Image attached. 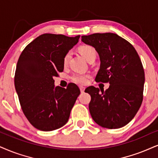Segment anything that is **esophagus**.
Masks as SVG:
<instances>
[{
    "instance_id": "1",
    "label": "esophagus",
    "mask_w": 158,
    "mask_h": 158,
    "mask_svg": "<svg viewBox=\"0 0 158 158\" xmlns=\"http://www.w3.org/2000/svg\"><path fill=\"white\" fill-rule=\"evenodd\" d=\"M79 88H80V89H81V92H83V91H84V90H85V87H83V86H80Z\"/></svg>"
}]
</instances>
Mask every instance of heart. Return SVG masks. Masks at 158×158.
Returning <instances> with one entry per match:
<instances>
[{
  "label": "heart",
  "mask_w": 158,
  "mask_h": 158,
  "mask_svg": "<svg viewBox=\"0 0 158 158\" xmlns=\"http://www.w3.org/2000/svg\"><path fill=\"white\" fill-rule=\"evenodd\" d=\"M79 52H81V55L84 57L88 61L91 60H95L97 57V50L93 46L89 45V44H85L79 48ZM71 58V52H67L64 56L63 59V64L64 66H67L69 64V61ZM90 78V75H86V74H79L75 73L72 75L71 80L76 83L78 84H86L88 83L89 80Z\"/></svg>",
  "instance_id": "heart-1"
}]
</instances>
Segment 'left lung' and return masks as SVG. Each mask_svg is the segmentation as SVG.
Masks as SVG:
<instances>
[{"instance_id":"left-lung-1","label":"left lung","mask_w":158,"mask_h":158,"mask_svg":"<svg viewBox=\"0 0 158 158\" xmlns=\"http://www.w3.org/2000/svg\"><path fill=\"white\" fill-rule=\"evenodd\" d=\"M81 40L93 46L100 58L97 82L109 83L106 91L89 86V111L97 124L108 129L125 126L134 118L143 101L144 70L134 47L113 33L82 36Z\"/></svg>"}]
</instances>
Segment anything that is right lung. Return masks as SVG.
<instances>
[{
	"instance_id": "1",
	"label": "right lung",
	"mask_w": 158,
	"mask_h": 158,
	"mask_svg": "<svg viewBox=\"0 0 158 158\" xmlns=\"http://www.w3.org/2000/svg\"><path fill=\"white\" fill-rule=\"evenodd\" d=\"M79 38L42 34L19 56L15 75V89L23 114L36 129L52 131L68 122L81 91L75 83H70L67 89L55 87L53 77L63 72L64 56Z\"/></svg>"
}]
</instances>
